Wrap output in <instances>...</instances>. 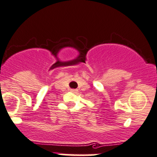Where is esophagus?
<instances>
[{"label":"esophagus","instance_id":"obj_1","mask_svg":"<svg viewBox=\"0 0 157 157\" xmlns=\"http://www.w3.org/2000/svg\"><path fill=\"white\" fill-rule=\"evenodd\" d=\"M71 90V91H72V92H75V91H76V90L75 89H70Z\"/></svg>","mask_w":157,"mask_h":157}]
</instances>
